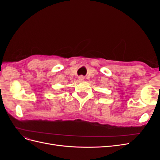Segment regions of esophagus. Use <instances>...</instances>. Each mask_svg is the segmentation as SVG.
Here are the masks:
<instances>
[{
    "label": "esophagus",
    "instance_id": "34e87169",
    "mask_svg": "<svg viewBox=\"0 0 160 160\" xmlns=\"http://www.w3.org/2000/svg\"><path fill=\"white\" fill-rule=\"evenodd\" d=\"M78 79L79 81H83L84 80V77L83 76H80V77H79Z\"/></svg>",
    "mask_w": 160,
    "mask_h": 160
}]
</instances>
